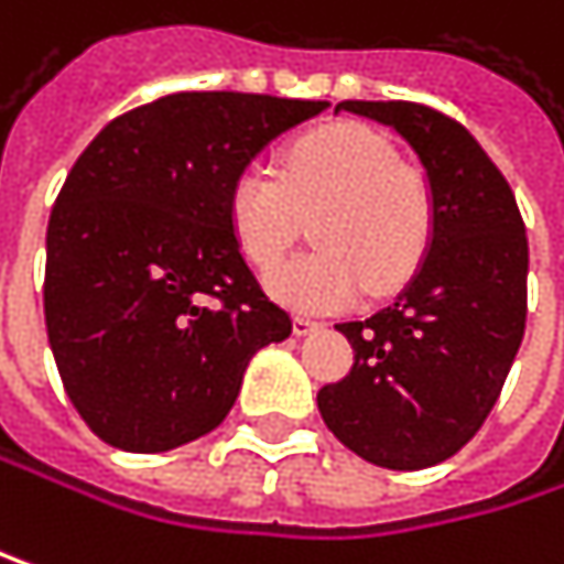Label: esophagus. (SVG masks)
<instances>
[{
	"label": "esophagus",
	"instance_id": "esophagus-1",
	"mask_svg": "<svg viewBox=\"0 0 564 564\" xmlns=\"http://www.w3.org/2000/svg\"><path fill=\"white\" fill-rule=\"evenodd\" d=\"M317 330H324V324H317V321H311V317H294V334H297V337H311V334H317Z\"/></svg>",
	"mask_w": 564,
	"mask_h": 564
}]
</instances>
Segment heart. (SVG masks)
<instances>
[{
  "mask_svg": "<svg viewBox=\"0 0 564 564\" xmlns=\"http://www.w3.org/2000/svg\"><path fill=\"white\" fill-rule=\"evenodd\" d=\"M311 217L321 250L267 276L270 294L297 311H347L367 291H400L426 260L436 227L426 174L354 121L297 138L280 171L247 164L230 181L227 224L257 270L284 257Z\"/></svg>",
  "mask_w": 564,
  "mask_h": 564,
  "instance_id": "1",
  "label": "heart"
}]
</instances>
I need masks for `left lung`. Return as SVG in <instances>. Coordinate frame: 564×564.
<instances>
[{"instance_id": "left-lung-1", "label": "left lung", "mask_w": 564, "mask_h": 564, "mask_svg": "<svg viewBox=\"0 0 564 564\" xmlns=\"http://www.w3.org/2000/svg\"><path fill=\"white\" fill-rule=\"evenodd\" d=\"M420 158L436 227L420 270L370 321L337 330L354 370L317 393L327 430L383 469L456 456L486 423L525 334L529 240L516 194L479 141L416 101H340Z\"/></svg>"}]
</instances>
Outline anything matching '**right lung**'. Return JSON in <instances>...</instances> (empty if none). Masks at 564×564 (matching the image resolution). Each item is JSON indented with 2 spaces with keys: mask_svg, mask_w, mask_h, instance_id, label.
Wrapping results in <instances>:
<instances>
[{
  "mask_svg": "<svg viewBox=\"0 0 564 564\" xmlns=\"http://www.w3.org/2000/svg\"><path fill=\"white\" fill-rule=\"evenodd\" d=\"M327 101L177 91L108 121L45 237V327L65 393L124 453L177 449L230 413L250 357L288 340L230 224L227 191Z\"/></svg>",
  "mask_w": 564,
  "mask_h": 564,
  "instance_id": "obj_1",
  "label": "right lung"
}]
</instances>
